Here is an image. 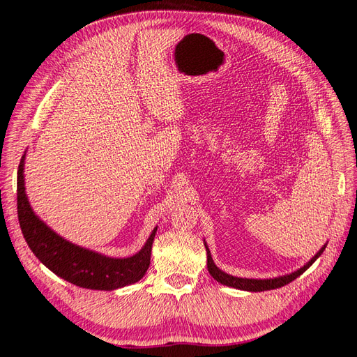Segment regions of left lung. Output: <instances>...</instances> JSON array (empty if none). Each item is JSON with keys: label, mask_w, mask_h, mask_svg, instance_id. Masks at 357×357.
Returning a JSON list of instances; mask_svg holds the SVG:
<instances>
[{"label": "left lung", "mask_w": 357, "mask_h": 357, "mask_svg": "<svg viewBox=\"0 0 357 357\" xmlns=\"http://www.w3.org/2000/svg\"><path fill=\"white\" fill-rule=\"evenodd\" d=\"M204 244H205V249H206V266H208V271L211 276L218 282L222 283V285H226V287H231V288H235V289H241V291H250V292H261V291H270V289H276V288H280V287H285L288 285L289 282H292L294 279H297L300 274H303L312 264L321 257V253L324 252L326 245L324 244L321 249H319L312 258H310L303 267H300L298 270L292 271L289 274H283V276H278V278H270V279H248V278H236V276H232V274H227L225 273L223 270L218 268L214 261H213V257H211V252H209L208 245L204 240Z\"/></svg>", "instance_id": "1"}]
</instances>
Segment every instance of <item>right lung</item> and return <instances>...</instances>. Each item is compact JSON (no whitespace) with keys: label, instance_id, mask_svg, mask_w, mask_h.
I'll use <instances>...</instances> for the list:
<instances>
[{"label":"right lung","instance_id":"1","mask_svg":"<svg viewBox=\"0 0 357 357\" xmlns=\"http://www.w3.org/2000/svg\"><path fill=\"white\" fill-rule=\"evenodd\" d=\"M24 166L25 153L17 169V218L26 244L45 267L77 287L99 291L123 288L139 282L144 276L151 264L152 243L157 234V226L153 227L143 248L128 258H112L81 248L54 232L33 211L25 193Z\"/></svg>","mask_w":357,"mask_h":357}]
</instances>
